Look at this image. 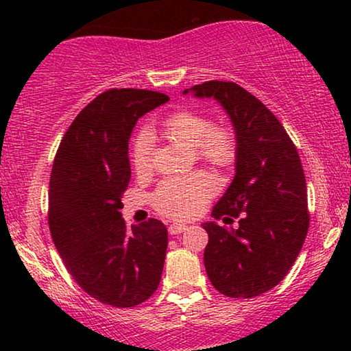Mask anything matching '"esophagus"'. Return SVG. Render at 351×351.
I'll return each instance as SVG.
<instances>
[{"label":"esophagus","mask_w":351,"mask_h":351,"mask_svg":"<svg viewBox=\"0 0 351 351\" xmlns=\"http://www.w3.org/2000/svg\"><path fill=\"white\" fill-rule=\"evenodd\" d=\"M186 225L185 223H171L169 225V233L171 234H180L182 232H185Z\"/></svg>","instance_id":"34e87169"}]
</instances>
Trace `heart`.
I'll list each match as a JSON object with an SVG mask.
<instances>
[{
    "instance_id": "obj_1",
    "label": "heart",
    "mask_w": 351,
    "mask_h": 351,
    "mask_svg": "<svg viewBox=\"0 0 351 351\" xmlns=\"http://www.w3.org/2000/svg\"><path fill=\"white\" fill-rule=\"evenodd\" d=\"M162 137L193 148L195 156L208 165L225 169L237 158L238 145L234 132L227 126H210L204 114L180 110L171 113L160 124ZM153 137L142 131L134 138L131 158L137 174L152 171ZM215 191V180L206 172H193L184 177H169L162 180L153 195L158 213L172 219H189L203 208Z\"/></svg>"
}]
</instances>
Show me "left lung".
<instances>
[{"instance_id": "8db88e82", "label": "left lung", "mask_w": 351, "mask_h": 351, "mask_svg": "<svg viewBox=\"0 0 351 351\" xmlns=\"http://www.w3.org/2000/svg\"><path fill=\"white\" fill-rule=\"evenodd\" d=\"M189 93L217 100L238 145L233 180L210 214L225 223L238 219V227L203 223L206 273L220 294L251 299L285 280L308 232L299 153L275 114L237 83L206 81Z\"/></svg>"}]
</instances>
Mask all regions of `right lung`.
Listing matches in <instances>:
<instances>
[{"mask_svg":"<svg viewBox=\"0 0 351 351\" xmlns=\"http://www.w3.org/2000/svg\"><path fill=\"white\" fill-rule=\"evenodd\" d=\"M167 100L155 90H105L66 129L52 165V241L81 289L118 308L150 299L165 267V223L150 219L128 228L121 198L131 179L132 129Z\"/></svg>","mask_w":351,"mask_h":351,"instance_id":"1","label":"right lung"}]
</instances>
